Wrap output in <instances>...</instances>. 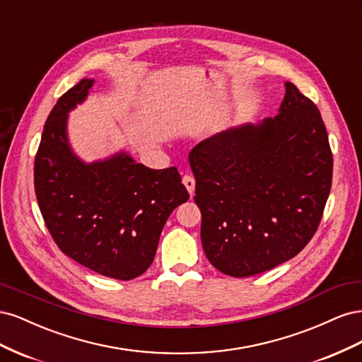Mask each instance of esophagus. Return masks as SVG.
I'll return each instance as SVG.
<instances>
[{
    "label": "esophagus",
    "instance_id": "obj_1",
    "mask_svg": "<svg viewBox=\"0 0 362 362\" xmlns=\"http://www.w3.org/2000/svg\"><path fill=\"white\" fill-rule=\"evenodd\" d=\"M182 184L185 185V189L189 190L190 194L194 193V184H196V181H194V177H193L192 173H185L184 175V177H182Z\"/></svg>",
    "mask_w": 362,
    "mask_h": 362
}]
</instances>
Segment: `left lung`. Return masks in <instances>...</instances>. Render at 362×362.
<instances>
[{"instance_id": "8db88e82", "label": "left lung", "mask_w": 362, "mask_h": 362, "mask_svg": "<svg viewBox=\"0 0 362 362\" xmlns=\"http://www.w3.org/2000/svg\"><path fill=\"white\" fill-rule=\"evenodd\" d=\"M205 255L225 275H258L310 243L332 184L317 105L286 83L279 113L196 145L190 156Z\"/></svg>"}]
</instances>
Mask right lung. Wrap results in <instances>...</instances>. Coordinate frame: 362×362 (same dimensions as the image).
Masks as SVG:
<instances>
[{"instance_id": "obj_1", "label": "right lung", "mask_w": 362, "mask_h": 362, "mask_svg": "<svg viewBox=\"0 0 362 362\" xmlns=\"http://www.w3.org/2000/svg\"><path fill=\"white\" fill-rule=\"evenodd\" d=\"M81 80L51 110L35 158V192L54 242L100 275L129 281L154 261L161 229L190 194L177 168L149 169L127 154L84 164L68 145V112L89 93Z\"/></svg>"}]
</instances>
